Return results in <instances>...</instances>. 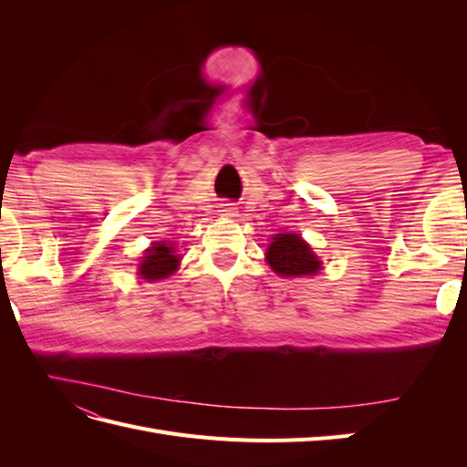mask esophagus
Masks as SVG:
<instances>
[{
    "label": "esophagus",
    "mask_w": 467,
    "mask_h": 467,
    "mask_svg": "<svg viewBox=\"0 0 467 467\" xmlns=\"http://www.w3.org/2000/svg\"><path fill=\"white\" fill-rule=\"evenodd\" d=\"M220 212L223 216H235V206L230 202H223V204H220Z\"/></svg>",
    "instance_id": "esophagus-1"
}]
</instances>
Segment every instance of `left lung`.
Wrapping results in <instances>:
<instances>
[{"label": "left lung", "instance_id": "1", "mask_svg": "<svg viewBox=\"0 0 467 467\" xmlns=\"http://www.w3.org/2000/svg\"><path fill=\"white\" fill-rule=\"evenodd\" d=\"M266 261L280 276L316 275L321 263L298 234H278L266 249Z\"/></svg>", "mask_w": 467, "mask_h": 467}]
</instances>
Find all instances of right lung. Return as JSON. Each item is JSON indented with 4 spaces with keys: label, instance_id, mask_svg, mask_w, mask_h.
Masks as SVG:
<instances>
[{
    "label": "right lung",
    "instance_id": "right-lung-1",
    "mask_svg": "<svg viewBox=\"0 0 467 467\" xmlns=\"http://www.w3.org/2000/svg\"><path fill=\"white\" fill-rule=\"evenodd\" d=\"M148 255L144 257L142 265H140L138 275L146 278V280H161L167 278L169 275H173V271H177L179 265V255H175V251L171 245L167 244H153V247H150Z\"/></svg>",
    "mask_w": 467,
    "mask_h": 467
}]
</instances>
